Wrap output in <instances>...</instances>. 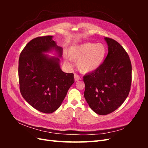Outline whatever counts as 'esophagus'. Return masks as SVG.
<instances>
[{
    "instance_id": "1",
    "label": "esophagus",
    "mask_w": 148,
    "mask_h": 148,
    "mask_svg": "<svg viewBox=\"0 0 148 148\" xmlns=\"http://www.w3.org/2000/svg\"><path fill=\"white\" fill-rule=\"evenodd\" d=\"M74 79H75V82H77V81H78V80L80 79V77L77 74H75L74 75Z\"/></svg>"
}]
</instances>
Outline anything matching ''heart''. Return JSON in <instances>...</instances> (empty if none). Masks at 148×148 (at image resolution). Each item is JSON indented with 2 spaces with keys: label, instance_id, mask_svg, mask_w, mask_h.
I'll return each instance as SVG.
<instances>
[{
  "label": "heart",
  "instance_id": "b5f03b06",
  "mask_svg": "<svg viewBox=\"0 0 148 148\" xmlns=\"http://www.w3.org/2000/svg\"><path fill=\"white\" fill-rule=\"evenodd\" d=\"M107 54L106 47L101 43L85 42L71 46L68 56H65L64 62L70 66V60L77 62L80 72L86 74L96 70L102 65Z\"/></svg>",
  "mask_w": 148,
  "mask_h": 148
}]
</instances>
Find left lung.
I'll return each instance as SVG.
<instances>
[{
	"mask_svg": "<svg viewBox=\"0 0 148 148\" xmlns=\"http://www.w3.org/2000/svg\"><path fill=\"white\" fill-rule=\"evenodd\" d=\"M108 54L102 65L83 77L84 96L90 108L99 115L117 109L127 99L132 83V64L123 47L115 40L104 38Z\"/></svg>",
	"mask_w": 148,
	"mask_h": 148,
	"instance_id": "1",
	"label": "left lung"
}]
</instances>
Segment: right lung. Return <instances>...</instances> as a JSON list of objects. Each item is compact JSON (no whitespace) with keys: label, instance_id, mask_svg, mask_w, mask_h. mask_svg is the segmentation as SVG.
Returning a JSON list of instances; mask_svg holds the SVG:
<instances>
[{"label":"right lung","instance_id":"add662e5","mask_svg":"<svg viewBox=\"0 0 148 148\" xmlns=\"http://www.w3.org/2000/svg\"><path fill=\"white\" fill-rule=\"evenodd\" d=\"M52 36L36 38L26 44L19 58L18 77L22 96L36 110L51 114L59 108L70 86L73 73L60 69L63 48ZM53 52L57 57L46 53Z\"/></svg>","mask_w":148,"mask_h":148}]
</instances>
